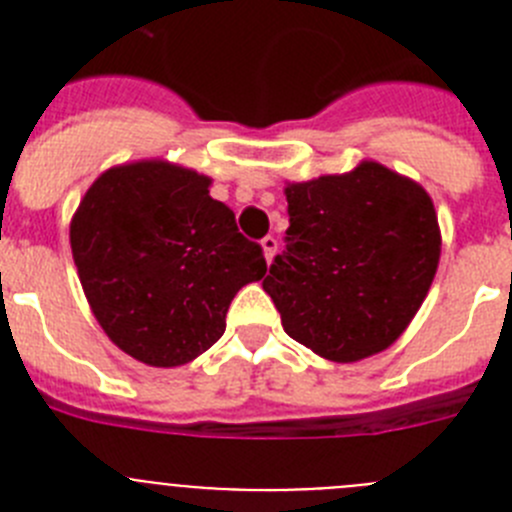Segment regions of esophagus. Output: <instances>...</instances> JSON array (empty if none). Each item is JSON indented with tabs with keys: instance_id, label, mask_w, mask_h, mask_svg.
<instances>
[{
	"instance_id": "34e87169",
	"label": "esophagus",
	"mask_w": 512,
	"mask_h": 512,
	"mask_svg": "<svg viewBox=\"0 0 512 512\" xmlns=\"http://www.w3.org/2000/svg\"><path fill=\"white\" fill-rule=\"evenodd\" d=\"M261 248H264L266 261H271V259H274V253H277V248H279L277 238H274V235H266L264 241H261Z\"/></svg>"
}]
</instances>
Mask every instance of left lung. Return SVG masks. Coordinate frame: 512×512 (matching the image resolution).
I'll list each match as a JSON object with an SVG mask.
<instances>
[{"label": "left lung", "mask_w": 512, "mask_h": 512, "mask_svg": "<svg viewBox=\"0 0 512 512\" xmlns=\"http://www.w3.org/2000/svg\"><path fill=\"white\" fill-rule=\"evenodd\" d=\"M287 215L284 251L264 279L287 336L341 364L395 343L441 253L423 187L366 161L351 174L289 184Z\"/></svg>", "instance_id": "8db88e82"}]
</instances>
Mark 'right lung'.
Masks as SVG:
<instances>
[{"label":"right lung","instance_id":"add662e5","mask_svg":"<svg viewBox=\"0 0 512 512\" xmlns=\"http://www.w3.org/2000/svg\"><path fill=\"white\" fill-rule=\"evenodd\" d=\"M71 253L94 318L151 366H182L225 333L230 300L266 274L210 179L164 161L104 171L71 220Z\"/></svg>","mask_w":512,"mask_h":512}]
</instances>
